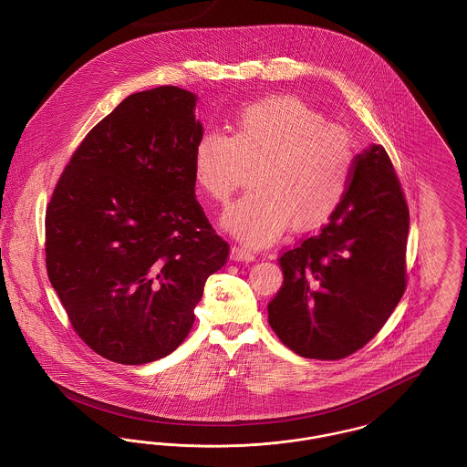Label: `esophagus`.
Here are the masks:
<instances>
[{
	"instance_id": "obj_1",
	"label": "esophagus",
	"mask_w": 467,
	"mask_h": 467,
	"mask_svg": "<svg viewBox=\"0 0 467 467\" xmlns=\"http://www.w3.org/2000/svg\"><path fill=\"white\" fill-rule=\"evenodd\" d=\"M231 259L233 261H254L255 259V254L252 250H246L240 244H234L231 248Z\"/></svg>"
}]
</instances>
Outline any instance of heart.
<instances>
[{"label": "heart", "instance_id": "heart-1", "mask_svg": "<svg viewBox=\"0 0 467 467\" xmlns=\"http://www.w3.org/2000/svg\"><path fill=\"white\" fill-rule=\"evenodd\" d=\"M356 164L348 131L290 94L246 103L229 136L206 131L192 150L194 180L219 204L254 168V191L223 215V225L252 246L275 242L287 225L308 233L327 223L350 191Z\"/></svg>", "mask_w": 467, "mask_h": 467}]
</instances>
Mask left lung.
<instances>
[{
    "label": "left lung",
    "instance_id": "1",
    "mask_svg": "<svg viewBox=\"0 0 467 467\" xmlns=\"http://www.w3.org/2000/svg\"><path fill=\"white\" fill-rule=\"evenodd\" d=\"M410 212L381 145L357 156L350 191L317 236L282 252L269 326L292 352L339 360L385 326L406 284Z\"/></svg>",
    "mask_w": 467,
    "mask_h": 467
}]
</instances>
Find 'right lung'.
I'll list each match as a JSON object with an SVG mask.
<instances>
[{
    "instance_id": "add662e5",
    "label": "right lung",
    "mask_w": 467,
    "mask_h": 467,
    "mask_svg": "<svg viewBox=\"0 0 467 467\" xmlns=\"http://www.w3.org/2000/svg\"><path fill=\"white\" fill-rule=\"evenodd\" d=\"M194 107L175 86L128 96L82 140L45 212L47 273L69 324L119 364L178 348L229 257L194 192Z\"/></svg>"
}]
</instances>
